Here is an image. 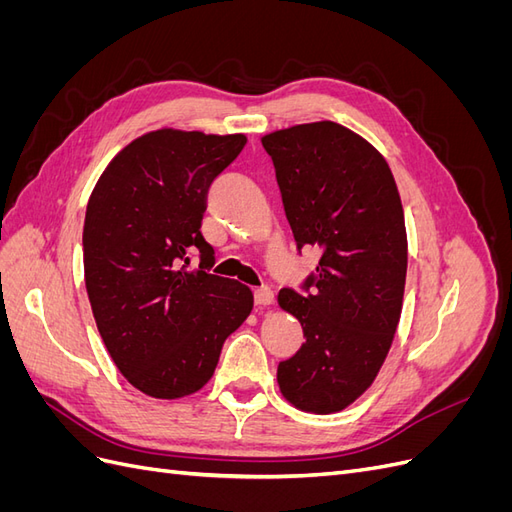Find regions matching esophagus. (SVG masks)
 <instances>
[{"label": "esophagus", "mask_w": 512, "mask_h": 512, "mask_svg": "<svg viewBox=\"0 0 512 512\" xmlns=\"http://www.w3.org/2000/svg\"><path fill=\"white\" fill-rule=\"evenodd\" d=\"M254 301H256V305L258 307H267V305H271L273 303V290L271 288H258V290H254Z\"/></svg>", "instance_id": "obj_1"}]
</instances>
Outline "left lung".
Listing matches in <instances>:
<instances>
[{
  "label": "left lung",
  "mask_w": 512,
  "mask_h": 512,
  "mask_svg": "<svg viewBox=\"0 0 512 512\" xmlns=\"http://www.w3.org/2000/svg\"><path fill=\"white\" fill-rule=\"evenodd\" d=\"M260 141L294 241L322 250L305 294H277L305 333L297 354L277 365V384L294 408L333 414L374 384L391 350L408 269L404 207L382 153L335 121Z\"/></svg>",
  "instance_id": "1"
}]
</instances>
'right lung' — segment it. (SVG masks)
I'll use <instances>...</instances> for the list:
<instances>
[{
	"mask_svg": "<svg viewBox=\"0 0 512 512\" xmlns=\"http://www.w3.org/2000/svg\"><path fill=\"white\" fill-rule=\"evenodd\" d=\"M245 134L160 128L108 162L89 196L83 267L102 342L134 389L188 397L211 380L224 339L254 307L245 284L207 273L200 235L207 190L237 160ZM201 252L189 267L187 252Z\"/></svg>",
	"mask_w": 512,
	"mask_h": 512,
	"instance_id": "obj_1",
	"label": "right lung"
}]
</instances>
